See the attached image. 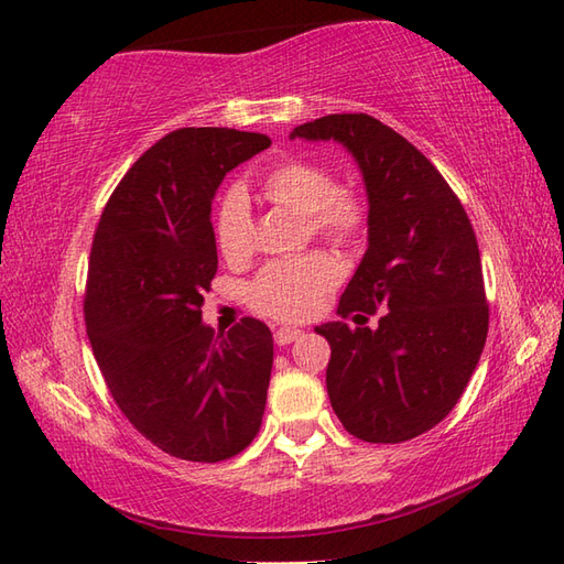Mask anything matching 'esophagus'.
<instances>
[{"mask_svg":"<svg viewBox=\"0 0 564 564\" xmlns=\"http://www.w3.org/2000/svg\"><path fill=\"white\" fill-rule=\"evenodd\" d=\"M303 334V329H297V327H281V329H275V344L279 346H289V344H293L297 337H301Z\"/></svg>","mask_w":564,"mask_h":564,"instance_id":"1","label":"esophagus"}]
</instances>
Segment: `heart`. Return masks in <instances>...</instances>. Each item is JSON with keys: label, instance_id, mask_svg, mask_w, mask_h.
Returning a JSON list of instances; mask_svg holds the SVG:
<instances>
[{"label": "heart", "instance_id": "b5f03b06", "mask_svg": "<svg viewBox=\"0 0 564 564\" xmlns=\"http://www.w3.org/2000/svg\"><path fill=\"white\" fill-rule=\"evenodd\" d=\"M261 196L273 206L303 215L313 237L332 245H354L368 223V203L354 186L334 184L327 166L307 160H285L261 178ZM215 239L225 259L242 261L254 247V215L239 186L227 188L215 208ZM341 269L327 251L271 261L249 283L247 297L257 313L297 322L305 319L339 283Z\"/></svg>", "mask_w": 564, "mask_h": 564}]
</instances>
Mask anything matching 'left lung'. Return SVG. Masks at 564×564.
Here are the masks:
<instances>
[{"label":"left lung","instance_id":"left-lung-1","mask_svg":"<svg viewBox=\"0 0 564 564\" xmlns=\"http://www.w3.org/2000/svg\"><path fill=\"white\" fill-rule=\"evenodd\" d=\"M291 138L337 140L368 194V249L327 322V392L351 436L402 443L458 404L485 349L489 307L470 218L446 178L410 140L368 113H332Z\"/></svg>","mask_w":564,"mask_h":564}]
</instances>
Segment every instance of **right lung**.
Returning a JSON list of instances; mask_svg holds the SVG:
<instances>
[{
  "instance_id": "1",
  "label": "right lung",
  "mask_w": 564,
  "mask_h": 564,
  "mask_svg": "<svg viewBox=\"0 0 564 564\" xmlns=\"http://www.w3.org/2000/svg\"><path fill=\"white\" fill-rule=\"evenodd\" d=\"M271 140L235 128H178L116 186L94 235L84 322L116 404L142 436L182 460L242 453L261 426L271 329L242 317L203 325L218 271L210 203L225 174Z\"/></svg>"
}]
</instances>
